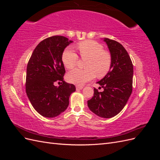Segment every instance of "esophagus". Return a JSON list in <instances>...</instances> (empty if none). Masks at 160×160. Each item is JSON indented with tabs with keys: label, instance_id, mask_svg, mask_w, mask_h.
Masks as SVG:
<instances>
[{
	"label": "esophagus",
	"instance_id": "34e87169",
	"mask_svg": "<svg viewBox=\"0 0 160 160\" xmlns=\"http://www.w3.org/2000/svg\"><path fill=\"white\" fill-rule=\"evenodd\" d=\"M83 88V87L82 85H77L76 86V89L77 90H80V89H82Z\"/></svg>",
	"mask_w": 160,
	"mask_h": 160
}]
</instances>
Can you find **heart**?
Here are the masks:
<instances>
[{
    "label": "heart",
    "instance_id": "obj_1",
    "mask_svg": "<svg viewBox=\"0 0 160 160\" xmlns=\"http://www.w3.org/2000/svg\"><path fill=\"white\" fill-rule=\"evenodd\" d=\"M78 50L82 59L87 60L85 69H75L69 71L67 79L70 83L83 85L94 79L95 75L101 78L108 74L111 66L109 53L103 50V47L98 42L88 40L78 44ZM79 56L75 51L68 47L62 55V61L67 69H71L77 65Z\"/></svg>",
    "mask_w": 160,
    "mask_h": 160
}]
</instances>
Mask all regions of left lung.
<instances>
[{
    "label": "left lung",
    "mask_w": 160,
    "mask_h": 160,
    "mask_svg": "<svg viewBox=\"0 0 160 160\" xmlns=\"http://www.w3.org/2000/svg\"><path fill=\"white\" fill-rule=\"evenodd\" d=\"M111 57L109 71L98 83L103 91L94 88L93 98L88 101L92 112L103 118L118 115L126 105L132 93L133 66L128 52L119 42L103 38Z\"/></svg>",
    "instance_id": "left-lung-1"
}]
</instances>
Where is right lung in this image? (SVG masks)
<instances>
[{
  "mask_svg": "<svg viewBox=\"0 0 160 160\" xmlns=\"http://www.w3.org/2000/svg\"><path fill=\"white\" fill-rule=\"evenodd\" d=\"M72 42L63 36H52L39 42L27 67L26 93L32 107L45 118H55L65 111L75 86L63 81L62 55ZM56 81L62 85L55 86Z\"/></svg>",
  "mask_w": 160,
  "mask_h": 160,
  "instance_id": "right-lung-1",
  "label": "right lung"
}]
</instances>
